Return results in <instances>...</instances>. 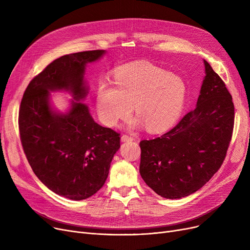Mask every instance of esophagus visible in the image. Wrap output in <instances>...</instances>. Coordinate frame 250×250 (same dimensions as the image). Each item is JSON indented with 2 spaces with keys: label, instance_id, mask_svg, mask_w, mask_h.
I'll use <instances>...</instances> for the list:
<instances>
[{
  "label": "esophagus",
  "instance_id": "34e87169",
  "mask_svg": "<svg viewBox=\"0 0 250 250\" xmlns=\"http://www.w3.org/2000/svg\"><path fill=\"white\" fill-rule=\"evenodd\" d=\"M121 140H122V142H128V141H133L134 138L133 137H129V136H126V135H123Z\"/></svg>",
  "mask_w": 250,
  "mask_h": 250
}]
</instances>
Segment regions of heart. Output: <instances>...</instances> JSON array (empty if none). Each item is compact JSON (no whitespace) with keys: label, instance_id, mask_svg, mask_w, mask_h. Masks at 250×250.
<instances>
[{"label":"heart","instance_id":"obj_1","mask_svg":"<svg viewBox=\"0 0 250 250\" xmlns=\"http://www.w3.org/2000/svg\"><path fill=\"white\" fill-rule=\"evenodd\" d=\"M114 85L99 82L96 108L101 122L116 126L133 111L139 116L134 126L145 125L150 132H160L179 118L187 98V86L176 75L149 63H137L118 71Z\"/></svg>","mask_w":250,"mask_h":250}]
</instances>
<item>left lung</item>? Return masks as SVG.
<instances>
[{
  "label": "left lung",
  "instance_id": "8db88e82",
  "mask_svg": "<svg viewBox=\"0 0 250 250\" xmlns=\"http://www.w3.org/2000/svg\"><path fill=\"white\" fill-rule=\"evenodd\" d=\"M195 108L159 138L143 140L140 174L162 198L176 200L203 188L224 161L234 125L232 96L209 63Z\"/></svg>",
  "mask_w": 250,
  "mask_h": 250
}]
</instances>
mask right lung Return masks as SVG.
Returning a JSON list of instances; mask_svg holds the SVG:
<instances>
[{
    "instance_id": "add662e5",
    "label": "right lung",
    "mask_w": 250,
    "mask_h": 250,
    "mask_svg": "<svg viewBox=\"0 0 250 250\" xmlns=\"http://www.w3.org/2000/svg\"><path fill=\"white\" fill-rule=\"evenodd\" d=\"M106 50L62 56L26 88L20 105L21 143L35 175L55 193L73 201L86 200L105 183L120 135L94 122L82 101L89 93L88 63ZM50 91H67L73 98L62 113L52 104Z\"/></svg>"
}]
</instances>
